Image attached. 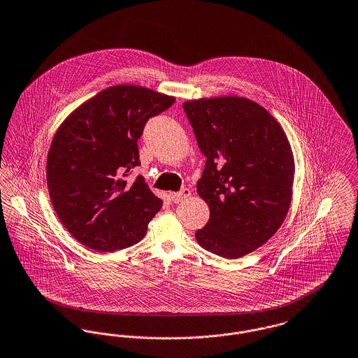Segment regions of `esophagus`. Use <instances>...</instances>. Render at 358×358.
I'll list each match as a JSON object with an SVG mask.
<instances>
[{"instance_id":"obj_1","label":"esophagus","mask_w":358,"mask_h":358,"mask_svg":"<svg viewBox=\"0 0 358 358\" xmlns=\"http://www.w3.org/2000/svg\"><path fill=\"white\" fill-rule=\"evenodd\" d=\"M189 196L190 189L184 188V189H181L180 192H177V193H173V194H171V200H173V203H180V201L185 200V199L189 197Z\"/></svg>"}]
</instances>
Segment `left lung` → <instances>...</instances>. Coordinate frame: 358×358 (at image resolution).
<instances>
[{"instance_id":"left-lung-1","label":"left lung","mask_w":358,"mask_h":358,"mask_svg":"<svg viewBox=\"0 0 358 358\" xmlns=\"http://www.w3.org/2000/svg\"><path fill=\"white\" fill-rule=\"evenodd\" d=\"M182 106L207 158L197 193L210 220L196 239L216 255L243 257L273 236L289 210L294 164L287 135L265 108L243 97Z\"/></svg>"}]
</instances>
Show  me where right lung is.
<instances>
[{
    "label": "right lung",
    "mask_w": 358,
    "mask_h": 358,
    "mask_svg": "<svg viewBox=\"0 0 358 358\" xmlns=\"http://www.w3.org/2000/svg\"><path fill=\"white\" fill-rule=\"evenodd\" d=\"M174 97L135 85L104 89L78 106L58 128L47 157L51 203L66 230L96 252L138 243L162 200L142 176L138 139L148 119Z\"/></svg>",
    "instance_id": "1"
}]
</instances>
